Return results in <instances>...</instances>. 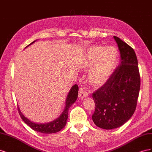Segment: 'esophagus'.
<instances>
[{
    "label": "esophagus",
    "instance_id": "obj_1",
    "mask_svg": "<svg viewBox=\"0 0 152 152\" xmlns=\"http://www.w3.org/2000/svg\"><path fill=\"white\" fill-rule=\"evenodd\" d=\"M87 96H88V93H87L86 90L84 89L83 87H80L79 91V98L80 99H83L84 98L86 97Z\"/></svg>",
    "mask_w": 152,
    "mask_h": 152
}]
</instances>
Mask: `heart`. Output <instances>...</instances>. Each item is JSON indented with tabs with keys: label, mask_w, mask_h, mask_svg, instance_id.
<instances>
[{
	"label": "heart",
	"mask_w": 152,
	"mask_h": 152,
	"mask_svg": "<svg viewBox=\"0 0 152 152\" xmlns=\"http://www.w3.org/2000/svg\"><path fill=\"white\" fill-rule=\"evenodd\" d=\"M118 56L115 48H103L94 45L86 51L83 66L90 69L88 77L89 83L93 86L103 85L112 74Z\"/></svg>",
	"instance_id": "1"
}]
</instances>
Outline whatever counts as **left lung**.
Here are the masks:
<instances>
[{
  "label": "left lung",
  "mask_w": 152,
  "mask_h": 152,
  "mask_svg": "<svg viewBox=\"0 0 152 152\" xmlns=\"http://www.w3.org/2000/svg\"><path fill=\"white\" fill-rule=\"evenodd\" d=\"M121 54L119 65L107 82L93 94L94 123L104 129L121 127L134 114L140 89L136 53L130 45L113 36Z\"/></svg>",
  "instance_id": "8db88e82"
}]
</instances>
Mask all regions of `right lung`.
Listing matches in <instances>:
<instances>
[{
    "label": "right lung",
    "instance_id": "1",
    "mask_svg": "<svg viewBox=\"0 0 152 152\" xmlns=\"http://www.w3.org/2000/svg\"><path fill=\"white\" fill-rule=\"evenodd\" d=\"M35 42V41H34L33 42H31L28 45H31ZM78 92H79V86L77 84L73 86L70 91L69 92V93L67 96V98L66 99L65 108L63 112L60 116L56 119V120H54L50 122L45 124L34 123L30 121L29 119L26 118L21 113L20 108L18 107V112H19V114L21 118H22V120L27 125L30 126L33 130L41 133H44V134H52V133L58 132L59 131H61L66 125V121L68 118V113L69 108H70L71 107V105L74 103L75 101L77 100L78 96Z\"/></svg>",
    "mask_w": 152,
    "mask_h": 152
}]
</instances>
